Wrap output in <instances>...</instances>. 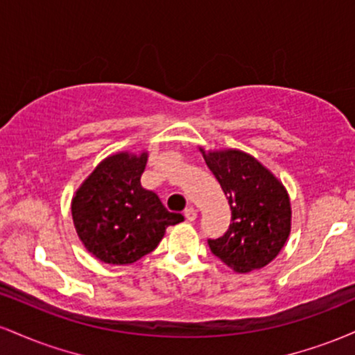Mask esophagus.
I'll use <instances>...</instances> for the list:
<instances>
[{
	"instance_id": "obj_1",
	"label": "esophagus",
	"mask_w": 355,
	"mask_h": 355,
	"mask_svg": "<svg viewBox=\"0 0 355 355\" xmlns=\"http://www.w3.org/2000/svg\"><path fill=\"white\" fill-rule=\"evenodd\" d=\"M183 215H185V218L189 220V222H193V220L197 218V210H195L193 207H187V209L183 210Z\"/></svg>"
}]
</instances>
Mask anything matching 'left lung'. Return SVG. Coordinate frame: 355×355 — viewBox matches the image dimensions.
<instances>
[{"label": "left lung", "instance_id": "left-lung-1", "mask_svg": "<svg viewBox=\"0 0 355 355\" xmlns=\"http://www.w3.org/2000/svg\"><path fill=\"white\" fill-rule=\"evenodd\" d=\"M227 195L232 220L222 237L209 240L211 254L239 274L266 267L291 235V198L282 182L240 150L200 148Z\"/></svg>", "mask_w": 355, "mask_h": 355}]
</instances>
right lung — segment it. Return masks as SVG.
I'll list each match as a JSON object with an SVG mask.
<instances>
[{"label":"right lung","mask_w":355,"mask_h":355,"mask_svg":"<svg viewBox=\"0 0 355 355\" xmlns=\"http://www.w3.org/2000/svg\"><path fill=\"white\" fill-rule=\"evenodd\" d=\"M148 153L110 155L89 173L71 200L76 234L89 254L112 266H126L157 248L166 227L177 225L157 193L140 178Z\"/></svg>","instance_id":"add662e5"}]
</instances>
